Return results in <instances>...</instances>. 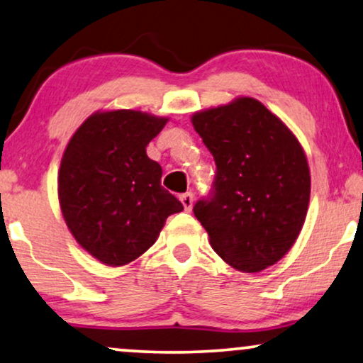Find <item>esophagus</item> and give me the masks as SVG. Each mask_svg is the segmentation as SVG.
Segmentation results:
<instances>
[{"label": "esophagus", "instance_id": "obj_1", "mask_svg": "<svg viewBox=\"0 0 363 363\" xmlns=\"http://www.w3.org/2000/svg\"><path fill=\"white\" fill-rule=\"evenodd\" d=\"M193 200H195V196H193V193H183V195L180 196V201H182V205H183V208H185L186 211H190L191 210V206H193Z\"/></svg>", "mask_w": 363, "mask_h": 363}]
</instances>
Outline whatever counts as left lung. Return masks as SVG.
Returning <instances> with one entry per match:
<instances>
[{
	"instance_id": "obj_1",
	"label": "left lung",
	"mask_w": 363,
	"mask_h": 363,
	"mask_svg": "<svg viewBox=\"0 0 363 363\" xmlns=\"http://www.w3.org/2000/svg\"><path fill=\"white\" fill-rule=\"evenodd\" d=\"M216 163L211 193L193 206L223 261L245 272L276 264L299 236L311 173L292 132L251 97L191 118Z\"/></svg>"
}]
</instances>
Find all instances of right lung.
<instances>
[{
	"mask_svg": "<svg viewBox=\"0 0 363 363\" xmlns=\"http://www.w3.org/2000/svg\"><path fill=\"white\" fill-rule=\"evenodd\" d=\"M167 118L138 111L94 113L67 143L59 203L72 236L108 266L143 255L183 205L162 186V167L145 148Z\"/></svg>",
	"mask_w": 363,
	"mask_h": 363,
	"instance_id": "obj_1",
	"label": "right lung"
}]
</instances>
